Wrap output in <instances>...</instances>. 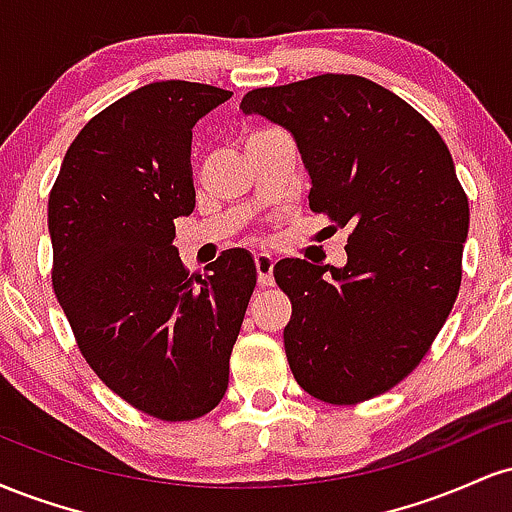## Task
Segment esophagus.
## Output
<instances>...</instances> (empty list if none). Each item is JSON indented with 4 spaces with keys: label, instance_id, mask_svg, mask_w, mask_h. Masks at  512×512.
I'll return each mask as SVG.
<instances>
[{
    "label": "esophagus",
    "instance_id": "obj_1",
    "mask_svg": "<svg viewBox=\"0 0 512 512\" xmlns=\"http://www.w3.org/2000/svg\"><path fill=\"white\" fill-rule=\"evenodd\" d=\"M255 269H257V281L260 286H272L274 284V260L269 252H257L255 255Z\"/></svg>",
    "mask_w": 512,
    "mask_h": 512
}]
</instances>
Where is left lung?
Segmentation results:
<instances>
[{
	"instance_id": "1",
	"label": "left lung",
	"mask_w": 512,
	"mask_h": 512,
	"mask_svg": "<svg viewBox=\"0 0 512 512\" xmlns=\"http://www.w3.org/2000/svg\"><path fill=\"white\" fill-rule=\"evenodd\" d=\"M289 129L310 175V209L349 228L346 267L281 260L296 383L327 404L392 390L421 363L462 284L469 202L436 127L356 74L255 88L240 101Z\"/></svg>"
}]
</instances>
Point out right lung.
Returning <instances> with one entry per match:
<instances>
[{
    "instance_id": "add662e5",
    "label": "right lung",
    "mask_w": 512,
    "mask_h": 512,
    "mask_svg": "<svg viewBox=\"0 0 512 512\" xmlns=\"http://www.w3.org/2000/svg\"><path fill=\"white\" fill-rule=\"evenodd\" d=\"M231 91L156 81L101 110L48 199L52 289L93 373L134 409L192 421L226 395L255 262L226 250L185 269L175 219L195 209L192 127Z\"/></svg>"
}]
</instances>
